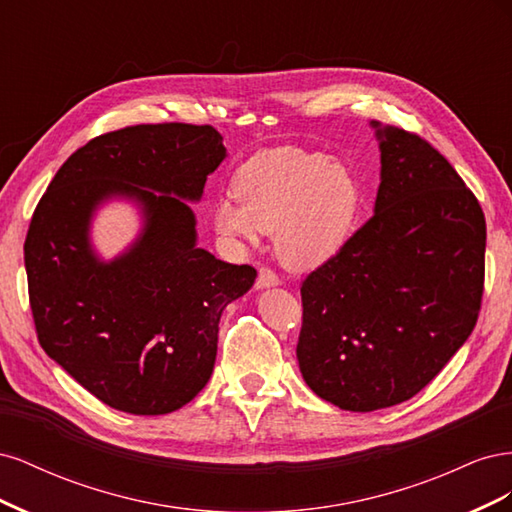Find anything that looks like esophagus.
<instances>
[{
	"instance_id": "1",
	"label": "esophagus",
	"mask_w": 512,
	"mask_h": 512,
	"mask_svg": "<svg viewBox=\"0 0 512 512\" xmlns=\"http://www.w3.org/2000/svg\"><path fill=\"white\" fill-rule=\"evenodd\" d=\"M280 284V275H277L273 269L269 267H262L258 271V280H256V288L258 290H265V288H273Z\"/></svg>"
}]
</instances>
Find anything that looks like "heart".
<instances>
[{"instance_id":"b5f03b06","label":"heart","mask_w":512,"mask_h":512,"mask_svg":"<svg viewBox=\"0 0 512 512\" xmlns=\"http://www.w3.org/2000/svg\"><path fill=\"white\" fill-rule=\"evenodd\" d=\"M237 196L213 209V226L226 241L256 243L275 235L277 254L292 269L331 260L352 235L361 188L342 162L301 147H277L247 160L235 181Z\"/></svg>"}]
</instances>
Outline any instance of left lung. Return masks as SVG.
<instances>
[{"label": "left lung", "mask_w": 512, "mask_h": 512, "mask_svg": "<svg viewBox=\"0 0 512 512\" xmlns=\"http://www.w3.org/2000/svg\"><path fill=\"white\" fill-rule=\"evenodd\" d=\"M371 128L374 215L301 286L303 380L350 412L425 389L470 337L485 282V215L457 170L421 136Z\"/></svg>", "instance_id": "left-lung-1"}]
</instances>
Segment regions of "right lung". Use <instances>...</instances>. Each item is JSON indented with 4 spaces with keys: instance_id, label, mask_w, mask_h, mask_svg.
Segmentation results:
<instances>
[{
    "instance_id": "1",
    "label": "right lung",
    "mask_w": 512,
    "mask_h": 512,
    "mask_svg": "<svg viewBox=\"0 0 512 512\" xmlns=\"http://www.w3.org/2000/svg\"><path fill=\"white\" fill-rule=\"evenodd\" d=\"M226 158L222 134L147 123L102 134L57 170L25 239L38 342L83 389L121 412H175L205 389L228 303L256 280L196 245L190 203ZM130 199L144 228L104 261L90 222L108 199Z\"/></svg>"
}]
</instances>
